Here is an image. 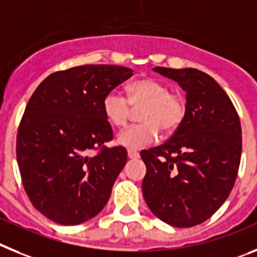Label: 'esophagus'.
<instances>
[{
    "instance_id": "34e87169",
    "label": "esophagus",
    "mask_w": 257,
    "mask_h": 257,
    "mask_svg": "<svg viewBox=\"0 0 257 257\" xmlns=\"http://www.w3.org/2000/svg\"><path fill=\"white\" fill-rule=\"evenodd\" d=\"M128 158H129V159H132V160L138 159V158H140V154L136 153V151H131V150H129L128 151Z\"/></svg>"
}]
</instances>
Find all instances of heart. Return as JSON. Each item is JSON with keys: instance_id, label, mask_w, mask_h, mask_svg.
<instances>
[{"instance_id": "obj_1", "label": "heart", "mask_w": 257, "mask_h": 257, "mask_svg": "<svg viewBox=\"0 0 257 257\" xmlns=\"http://www.w3.org/2000/svg\"><path fill=\"white\" fill-rule=\"evenodd\" d=\"M126 98L117 90L104 95L102 110L113 126H124L132 106L141 107L140 119L144 122L131 125L116 138L117 145L131 151L141 150L159 138L160 128L169 132L177 128L186 113V101L181 94L169 91L167 84L155 79H137L125 88Z\"/></svg>"}]
</instances>
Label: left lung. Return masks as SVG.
<instances>
[{"instance_id":"left-lung-1","label":"left lung","mask_w":257,"mask_h":257,"mask_svg":"<svg viewBox=\"0 0 257 257\" xmlns=\"http://www.w3.org/2000/svg\"><path fill=\"white\" fill-rule=\"evenodd\" d=\"M186 93V113L164 145L144 150L142 193L162 221L191 227L208 220L227 199L242 153L240 121L230 98L195 68L155 67Z\"/></svg>"}]
</instances>
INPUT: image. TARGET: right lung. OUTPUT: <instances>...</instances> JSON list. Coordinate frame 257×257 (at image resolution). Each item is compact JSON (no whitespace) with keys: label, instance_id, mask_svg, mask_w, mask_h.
Here are the masks:
<instances>
[{"label":"right lung","instance_id":"1","mask_svg":"<svg viewBox=\"0 0 257 257\" xmlns=\"http://www.w3.org/2000/svg\"><path fill=\"white\" fill-rule=\"evenodd\" d=\"M132 76L111 64L73 67L51 73L31 97L18 131V166L28 198L51 221L82 224L110 199L126 150L104 149L113 135L102 101Z\"/></svg>","mask_w":257,"mask_h":257}]
</instances>
